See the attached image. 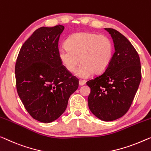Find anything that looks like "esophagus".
Returning a JSON list of instances; mask_svg holds the SVG:
<instances>
[{"instance_id":"obj_1","label":"esophagus","mask_w":151,"mask_h":151,"mask_svg":"<svg viewBox=\"0 0 151 151\" xmlns=\"http://www.w3.org/2000/svg\"><path fill=\"white\" fill-rule=\"evenodd\" d=\"M85 83H86V81H85V80H79V85H85Z\"/></svg>"}]
</instances>
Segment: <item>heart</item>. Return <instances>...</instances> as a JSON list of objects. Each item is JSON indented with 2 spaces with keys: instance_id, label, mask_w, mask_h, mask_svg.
Listing matches in <instances>:
<instances>
[{
  "instance_id": "1",
  "label": "heart",
  "mask_w": 151,
  "mask_h": 151,
  "mask_svg": "<svg viewBox=\"0 0 151 151\" xmlns=\"http://www.w3.org/2000/svg\"><path fill=\"white\" fill-rule=\"evenodd\" d=\"M67 47L60 48V59L70 73L76 71L81 78H87L93 73L102 74L107 69L113 55V43L107 36L91 32H77L66 41Z\"/></svg>"
}]
</instances>
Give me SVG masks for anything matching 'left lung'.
I'll list each match as a JSON object with an SVG mask.
<instances>
[{
	"label": "left lung",
	"mask_w": 151,
	"mask_h": 151,
	"mask_svg": "<svg viewBox=\"0 0 151 151\" xmlns=\"http://www.w3.org/2000/svg\"><path fill=\"white\" fill-rule=\"evenodd\" d=\"M112 38L114 53L102 75L87 82L91 88L90 111L104 121L116 120L128 111L133 102L142 73L140 57L127 38L117 30L105 28Z\"/></svg>",
	"instance_id": "obj_1"
}]
</instances>
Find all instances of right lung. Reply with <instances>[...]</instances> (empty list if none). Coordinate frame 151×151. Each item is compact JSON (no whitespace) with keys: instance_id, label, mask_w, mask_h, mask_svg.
Segmentation results:
<instances>
[{"instance_id":"obj_1","label":"right lung","mask_w":151,"mask_h":151,"mask_svg":"<svg viewBox=\"0 0 151 151\" xmlns=\"http://www.w3.org/2000/svg\"><path fill=\"white\" fill-rule=\"evenodd\" d=\"M64 27H41L24 42L15 63L17 91L33 119L55 121L66 109L78 79L62 64L58 41Z\"/></svg>"}]
</instances>
